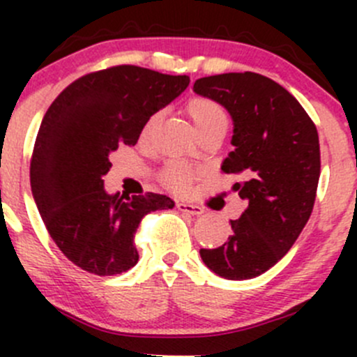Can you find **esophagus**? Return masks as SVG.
Masks as SVG:
<instances>
[{
    "label": "esophagus",
    "instance_id": "1",
    "mask_svg": "<svg viewBox=\"0 0 357 357\" xmlns=\"http://www.w3.org/2000/svg\"><path fill=\"white\" fill-rule=\"evenodd\" d=\"M178 208L181 212H186V214H192V215H200L204 212V208L200 205L195 204H186V202H178Z\"/></svg>",
    "mask_w": 357,
    "mask_h": 357
}]
</instances>
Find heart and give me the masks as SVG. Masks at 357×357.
<instances>
[{
  "label": "heart",
  "instance_id": "b5f03b06",
  "mask_svg": "<svg viewBox=\"0 0 357 357\" xmlns=\"http://www.w3.org/2000/svg\"><path fill=\"white\" fill-rule=\"evenodd\" d=\"M186 114L190 115V119L195 124L197 131L200 135L204 132L212 131V129H222L226 132L229 122V114L225 109L222 103H219L218 100L208 98V96H193L186 102ZM158 121V114L150 115L149 121L143 126V136L150 135L152 129L155 128ZM200 174L199 169L192 167V165L185 164L181 160H171L162 167L160 171V181L164 183L167 188H171L172 192H188L190 186H192L193 179Z\"/></svg>",
  "mask_w": 357,
  "mask_h": 357
}]
</instances>
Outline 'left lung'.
I'll return each mask as SVG.
<instances>
[{
    "instance_id": "1",
    "label": "left lung",
    "mask_w": 357,
    "mask_h": 357,
    "mask_svg": "<svg viewBox=\"0 0 357 357\" xmlns=\"http://www.w3.org/2000/svg\"><path fill=\"white\" fill-rule=\"evenodd\" d=\"M199 95L231 114L233 146L221 165L242 181L233 188L247 202L218 248H200L202 261L226 280H248L275 266L311 218L321 157L314 122L283 86L255 72L197 79Z\"/></svg>"
}]
</instances>
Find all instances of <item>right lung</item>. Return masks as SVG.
<instances>
[{"label": "right lung", "mask_w": 357, "mask_h": 357, "mask_svg": "<svg viewBox=\"0 0 357 357\" xmlns=\"http://www.w3.org/2000/svg\"><path fill=\"white\" fill-rule=\"evenodd\" d=\"M190 84L138 66H114L75 79L45 114L31 157V188L43 222L70 262L98 276L121 275L138 262L142 219L172 208L169 197L109 195L103 176L112 152L135 146L150 115Z\"/></svg>", "instance_id": "add662e5"}]
</instances>
